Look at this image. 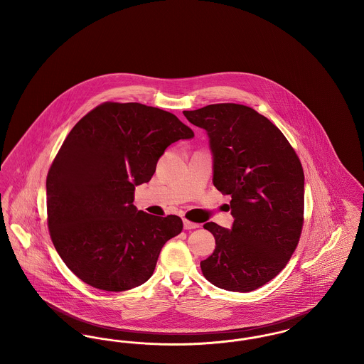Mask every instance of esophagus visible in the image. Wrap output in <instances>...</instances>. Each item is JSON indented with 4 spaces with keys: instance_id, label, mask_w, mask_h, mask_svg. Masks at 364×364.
Wrapping results in <instances>:
<instances>
[{
    "instance_id": "34e87169",
    "label": "esophagus",
    "mask_w": 364,
    "mask_h": 364,
    "mask_svg": "<svg viewBox=\"0 0 364 364\" xmlns=\"http://www.w3.org/2000/svg\"><path fill=\"white\" fill-rule=\"evenodd\" d=\"M183 223H184V229H187V230L199 228V224H196V223H192V221H188V220H184Z\"/></svg>"
}]
</instances>
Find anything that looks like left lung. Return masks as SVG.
Here are the masks:
<instances>
[{
    "instance_id": "8db88e82",
    "label": "left lung",
    "mask_w": 364,
    "mask_h": 364,
    "mask_svg": "<svg viewBox=\"0 0 364 364\" xmlns=\"http://www.w3.org/2000/svg\"><path fill=\"white\" fill-rule=\"evenodd\" d=\"M208 131L214 158L213 183L230 195L232 230L203 228L215 250L200 262L213 285L251 292L287 266L304 224V172L294 147L277 127L250 106L214 104L183 112Z\"/></svg>"
}]
</instances>
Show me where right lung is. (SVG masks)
<instances>
[{
  "mask_svg": "<svg viewBox=\"0 0 364 364\" xmlns=\"http://www.w3.org/2000/svg\"><path fill=\"white\" fill-rule=\"evenodd\" d=\"M193 131L174 114L136 102H104L70 129L46 177L54 248L83 282L122 292L153 276L164 244L183 230L177 215L134 206L165 149Z\"/></svg>",
  "mask_w": 364,
  "mask_h": 364,
  "instance_id": "obj_1",
  "label": "right lung"
}]
</instances>
